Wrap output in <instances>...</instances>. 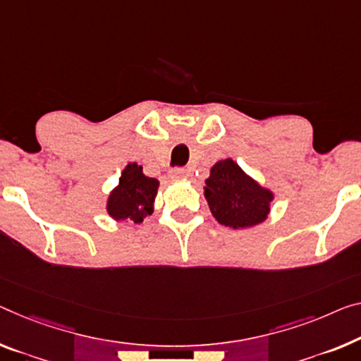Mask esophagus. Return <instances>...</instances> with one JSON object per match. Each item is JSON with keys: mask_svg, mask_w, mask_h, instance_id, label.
I'll use <instances>...</instances> for the list:
<instances>
[{"mask_svg": "<svg viewBox=\"0 0 361 361\" xmlns=\"http://www.w3.org/2000/svg\"><path fill=\"white\" fill-rule=\"evenodd\" d=\"M169 177L173 180H180V179H184V177H187V173L180 168H174V169L169 171Z\"/></svg>", "mask_w": 361, "mask_h": 361, "instance_id": "esophagus-1", "label": "esophagus"}]
</instances>
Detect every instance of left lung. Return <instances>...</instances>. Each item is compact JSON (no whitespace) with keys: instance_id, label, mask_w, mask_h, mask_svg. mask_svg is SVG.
Listing matches in <instances>:
<instances>
[{"instance_id":"left-lung-1","label":"left lung","mask_w":361,"mask_h":361,"mask_svg":"<svg viewBox=\"0 0 361 361\" xmlns=\"http://www.w3.org/2000/svg\"><path fill=\"white\" fill-rule=\"evenodd\" d=\"M203 193L214 219L232 229H248L264 223L274 200L273 190L259 185L232 158L213 164Z\"/></svg>"}]
</instances>
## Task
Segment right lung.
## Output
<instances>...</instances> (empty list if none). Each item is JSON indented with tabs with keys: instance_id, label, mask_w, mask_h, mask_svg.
Masks as SVG:
<instances>
[{
	"instance_id": "1",
	"label": "right lung",
	"mask_w": 361,
	"mask_h": 361,
	"mask_svg": "<svg viewBox=\"0 0 361 361\" xmlns=\"http://www.w3.org/2000/svg\"><path fill=\"white\" fill-rule=\"evenodd\" d=\"M159 180L143 174L142 166L129 163L123 169L119 184L109 192L106 213L114 221L142 223L154 209Z\"/></svg>"
}]
</instances>
